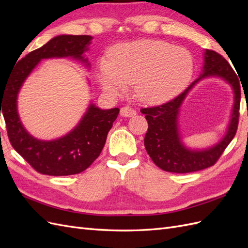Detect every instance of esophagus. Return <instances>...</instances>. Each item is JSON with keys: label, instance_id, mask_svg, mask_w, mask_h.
<instances>
[{"label": "esophagus", "instance_id": "obj_1", "mask_svg": "<svg viewBox=\"0 0 248 248\" xmlns=\"http://www.w3.org/2000/svg\"><path fill=\"white\" fill-rule=\"evenodd\" d=\"M136 114H137L136 110L129 107H124L120 109V115H121L122 117H133Z\"/></svg>", "mask_w": 248, "mask_h": 248}]
</instances>
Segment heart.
Here are the masks:
<instances>
[{
  "label": "heart",
  "instance_id": "obj_1",
  "mask_svg": "<svg viewBox=\"0 0 248 248\" xmlns=\"http://www.w3.org/2000/svg\"><path fill=\"white\" fill-rule=\"evenodd\" d=\"M96 65L101 88L119 95L134 84L139 98L157 104L174 98L189 84L194 71L191 52L160 40H139L118 44Z\"/></svg>",
  "mask_w": 248,
  "mask_h": 248
}]
</instances>
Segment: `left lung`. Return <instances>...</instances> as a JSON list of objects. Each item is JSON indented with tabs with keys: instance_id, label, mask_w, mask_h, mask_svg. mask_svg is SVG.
<instances>
[{
	"instance_id": "8db88e82",
	"label": "left lung",
	"mask_w": 248,
	"mask_h": 248,
	"mask_svg": "<svg viewBox=\"0 0 248 248\" xmlns=\"http://www.w3.org/2000/svg\"><path fill=\"white\" fill-rule=\"evenodd\" d=\"M211 77L226 81L231 86L234 94V103L226 132L213 146L206 148L187 147L178 125L179 110L186 95L195 85L202 79ZM240 98V82L231 65L216 51L205 49L202 73L183 93L162 106L140 109L142 114L146 115L149 125L145 136L147 153L157 167L166 171L184 174L213 166L236 134Z\"/></svg>"
}]
</instances>
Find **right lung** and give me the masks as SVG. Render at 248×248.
I'll return each mask as SVG.
<instances>
[{"instance_id":"obj_1","label":"right lung","mask_w":248,"mask_h":248,"mask_svg":"<svg viewBox=\"0 0 248 248\" xmlns=\"http://www.w3.org/2000/svg\"><path fill=\"white\" fill-rule=\"evenodd\" d=\"M93 37L89 35H59L17 62L8 80L0 90V116H4L12 147L43 175L68 176L88 169L99 156L108 133L118 117L119 108L102 109L90 102L73 129L56 140H44L33 137L22 125L17 110V98L25 80L41 60L70 58L90 68L85 57ZM2 108H0V107Z\"/></svg>"}]
</instances>
